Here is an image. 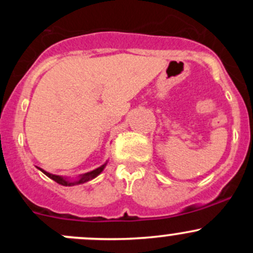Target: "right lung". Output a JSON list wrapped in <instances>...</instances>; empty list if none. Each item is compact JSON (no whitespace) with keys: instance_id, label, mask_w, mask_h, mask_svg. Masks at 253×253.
<instances>
[{"instance_id":"add662e5","label":"right lung","mask_w":253,"mask_h":253,"mask_svg":"<svg viewBox=\"0 0 253 253\" xmlns=\"http://www.w3.org/2000/svg\"><path fill=\"white\" fill-rule=\"evenodd\" d=\"M106 163H108V162H106ZM106 163L104 165H101V167H99L98 169L93 170V171H89V172H85V174L81 175L77 178V180H75V181L70 180V178H67V177H62V176L50 174V172L45 171V170L40 169V168H38V169H39L40 171L44 172V174L46 175L47 177H50L51 180H53L55 182L60 183V185H62V186H75V185H81V183H84V182H86V181H90V180H93L94 177H96V176H98L101 171H103L104 168L106 167Z\"/></svg>"}]
</instances>
